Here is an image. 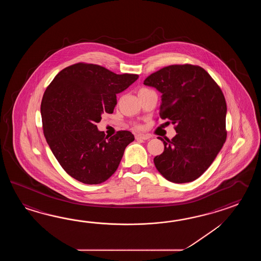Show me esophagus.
I'll return each mask as SVG.
<instances>
[{
  "mask_svg": "<svg viewBox=\"0 0 261 261\" xmlns=\"http://www.w3.org/2000/svg\"><path fill=\"white\" fill-rule=\"evenodd\" d=\"M136 140H141V141H145V140H148L150 139L149 135L147 134H143V133H139L136 136H135Z\"/></svg>",
  "mask_w": 261,
  "mask_h": 261,
  "instance_id": "34e87169",
  "label": "esophagus"
}]
</instances>
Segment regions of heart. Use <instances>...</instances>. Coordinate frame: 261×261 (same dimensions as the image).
<instances>
[{
    "label": "heart",
    "mask_w": 261,
    "mask_h": 261,
    "mask_svg": "<svg viewBox=\"0 0 261 261\" xmlns=\"http://www.w3.org/2000/svg\"><path fill=\"white\" fill-rule=\"evenodd\" d=\"M135 127H136V128H140V125H139V124H135Z\"/></svg>",
    "instance_id": "heart-1"
}]
</instances>
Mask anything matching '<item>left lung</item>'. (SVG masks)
Instances as JSON below:
<instances>
[{"instance_id":"obj_1","label":"left lung","mask_w":261,"mask_h":261,"mask_svg":"<svg viewBox=\"0 0 261 261\" xmlns=\"http://www.w3.org/2000/svg\"><path fill=\"white\" fill-rule=\"evenodd\" d=\"M144 84L162 93L160 117L170 120L177 133L172 140L159 137L164 151L154 158L156 170L172 183L194 181L227 139V103L221 89L203 68L188 63L164 67Z\"/></svg>"}]
</instances>
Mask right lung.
I'll return each instance as SVG.
<instances>
[{
  "mask_svg": "<svg viewBox=\"0 0 261 261\" xmlns=\"http://www.w3.org/2000/svg\"><path fill=\"white\" fill-rule=\"evenodd\" d=\"M138 74H117L105 67L78 62L59 72L41 102L43 130L63 170L79 182L97 185L117 171L126 146L134 140L128 130L112 137L99 132L101 114H112L117 94Z\"/></svg>",
  "mask_w": 261,
  "mask_h": 261,
  "instance_id": "obj_1",
  "label": "right lung"
}]
</instances>
